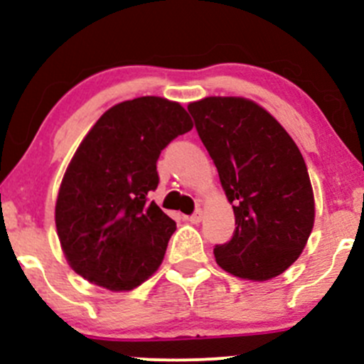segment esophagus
Here are the masks:
<instances>
[{
	"label": "esophagus",
	"instance_id": "34e87169",
	"mask_svg": "<svg viewBox=\"0 0 364 364\" xmlns=\"http://www.w3.org/2000/svg\"><path fill=\"white\" fill-rule=\"evenodd\" d=\"M186 220H188L190 223H199L200 220H203V211H200V209H197V211L193 213V215H190Z\"/></svg>",
	"mask_w": 364,
	"mask_h": 364
}]
</instances>
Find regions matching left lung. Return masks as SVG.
I'll use <instances>...</instances> for the list:
<instances>
[{
    "label": "left lung",
    "instance_id": "8db88e82",
    "mask_svg": "<svg viewBox=\"0 0 364 364\" xmlns=\"http://www.w3.org/2000/svg\"><path fill=\"white\" fill-rule=\"evenodd\" d=\"M188 112L236 216L232 240L213 250L216 264L245 280L278 277L296 262L314 229V190L299 148L247 98L208 97L192 102Z\"/></svg>",
    "mask_w": 364,
    "mask_h": 364
}]
</instances>
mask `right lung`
<instances>
[{"label": "right lung", "instance_id": "1", "mask_svg": "<svg viewBox=\"0 0 364 364\" xmlns=\"http://www.w3.org/2000/svg\"><path fill=\"white\" fill-rule=\"evenodd\" d=\"M193 128L160 97L105 111L77 148L56 200V229L70 267L109 291H132L160 267L176 230L148 193L159 186L161 149Z\"/></svg>", "mask_w": 364, "mask_h": 364}]
</instances>
